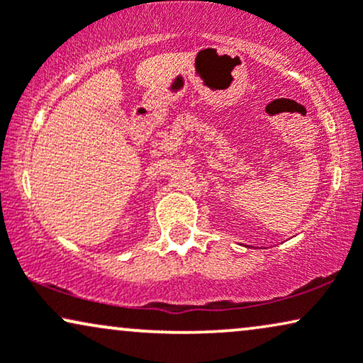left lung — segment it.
<instances>
[{"instance_id":"obj_1","label":"left lung","mask_w":363,"mask_h":363,"mask_svg":"<svg viewBox=\"0 0 363 363\" xmlns=\"http://www.w3.org/2000/svg\"><path fill=\"white\" fill-rule=\"evenodd\" d=\"M245 247H247V245H245Z\"/></svg>"}]
</instances>
